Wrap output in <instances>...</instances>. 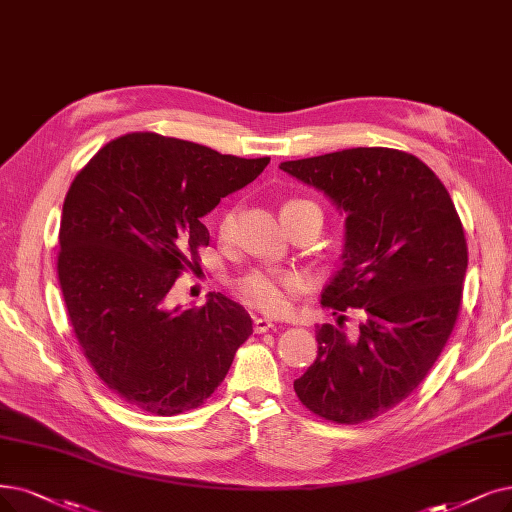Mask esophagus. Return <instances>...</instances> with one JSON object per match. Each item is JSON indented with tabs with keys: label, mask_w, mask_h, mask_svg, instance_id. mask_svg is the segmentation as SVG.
Returning a JSON list of instances; mask_svg holds the SVG:
<instances>
[{
	"label": "esophagus",
	"mask_w": 512,
	"mask_h": 512,
	"mask_svg": "<svg viewBox=\"0 0 512 512\" xmlns=\"http://www.w3.org/2000/svg\"><path fill=\"white\" fill-rule=\"evenodd\" d=\"M254 334H264V332H269V330H273L275 327V323L271 321V319H264V317H254Z\"/></svg>",
	"instance_id": "34e87169"
}]
</instances>
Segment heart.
<instances>
[{"label":"heart","instance_id":"b5f03b06","mask_svg":"<svg viewBox=\"0 0 512 512\" xmlns=\"http://www.w3.org/2000/svg\"><path fill=\"white\" fill-rule=\"evenodd\" d=\"M317 208L315 203L306 199H290L283 203L281 218L283 222L288 218H294L296 214ZM235 222H237V210H224L216 222V233L220 241H231L235 233ZM304 290V277L296 271H281V269H252L245 275H241L235 281V292L239 298L254 306V309L269 313V315H283L288 313L298 296Z\"/></svg>","mask_w":512,"mask_h":512}]
</instances>
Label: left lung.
<instances>
[{
  "instance_id": "1",
  "label": "left lung",
  "mask_w": 512,
  "mask_h": 512,
  "mask_svg": "<svg viewBox=\"0 0 512 512\" xmlns=\"http://www.w3.org/2000/svg\"><path fill=\"white\" fill-rule=\"evenodd\" d=\"M279 168L346 212L342 269L321 292L340 323L317 327V359L294 391L323 420H374L414 393L452 336L468 264L460 216L405 151L357 147ZM351 308L364 315L357 339L339 330Z\"/></svg>"
}]
</instances>
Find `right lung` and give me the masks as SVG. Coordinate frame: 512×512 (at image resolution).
I'll use <instances>...</instances> for the list:
<instances>
[{"mask_svg": "<svg viewBox=\"0 0 512 512\" xmlns=\"http://www.w3.org/2000/svg\"><path fill=\"white\" fill-rule=\"evenodd\" d=\"M269 161L132 132L71 182L58 231L60 292L94 374L138 410L176 416L203 405L250 338V315L220 292L187 311L170 309L168 294L210 243L201 218Z\"/></svg>", "mask_w": 512, "mask_h": 512, "instance_id": "right-lung-1", "label": "right lung"}]
</instances>
